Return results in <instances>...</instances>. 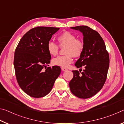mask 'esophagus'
I'll return each mask as SVG.
<instances>
[{"label":"esophagus","mask_w":124,"mask_h":124,"mask_svg":"<svg viewBox=\"0 0 124 124\" xmlns=\"http://www.w3.org/2000/svg\"><path fill=\"white\" fill-rule=\"evenodd\" d=\"M61 70H62V71H63V72H66V71H67V68H64V67H62L61 68Z\"/></svg>","instance_id":"esophagus-1"}]
</instances>
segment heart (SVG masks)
Segmentation results:
<instances>
[{
    "label": "heart",
    "instance_id": "heart-1",
    "mask_svg": "<svg viewBox=\"0 0 124 124\" xmlns=\"http://www.w3.org/2000/svg\"><path fill=\"white\" fill-rule=\"evenodd\" d=\"M57 40L60 46L66 47L65 49L64 56H60L52 60V64L55 66L67 67L73 61V57H78L83 51L84 43L81 40L77 39L76 36L73 33L66 32L58 37ZM58 45L52 41H49L47 44V50L50 54L56 56L58 54Z\"/></svg>",
    "mask_w": 124,
    "mask_h": 124
}]
</instances>
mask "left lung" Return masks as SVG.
<instances>
[{
  "instance_id": "left-lung-1",
  "label": "left lung",
  "mask_w": 124,
  "mask_h": 124,
  "mask_svg": "<svg viewBox=\"0 0 124 124\" xmlns=\"http://www.w3.org/2000/svg\"><path fill=\"white\" fill-rule=\"evenodd\" d=\"M70 28L83 33L84 47L75 66L80 68L84 66L85 70L81 73L73 70V77L69 85L73 95L85 99L95 95L103 86L109 66V57L103 40L97 32L86 26Z\"/></svg>"
}]
</instances>
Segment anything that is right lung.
<instances>
[{
    "label": "right lung",
    "mask_w": 124,
    "mask_h": 124,
    "mask_svg": "<svg viewBox=\"0 0 124 124\" xmlns=\"http://www.w3.org/2000/svg\"><path fill=\"white\" fill-rule=\"evenodd\" d=\"M60 28L37 27L27 32L20 40L14 56V65L18 85L27 95L44 97L51 91L61 73V68L47 67L51 56L47 44Z\"/></svg>",
    "instance_id": "obj_1"
}]
</instances>
